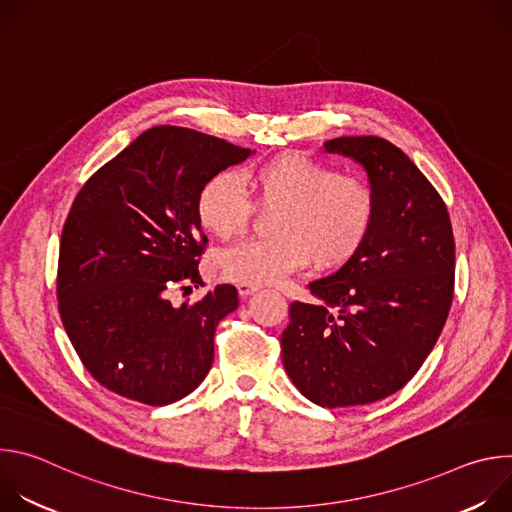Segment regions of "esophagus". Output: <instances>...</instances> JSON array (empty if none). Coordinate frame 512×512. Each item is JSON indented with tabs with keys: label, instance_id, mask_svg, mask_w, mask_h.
I'll return each instance as SVG.
<instances>
[{
	"label": "esophagus",
	"instance_id": "1",
	"mask_svg": "<svg viewBox=\"0 0 512 512\" xmlns=\"http://www.w3.org/2000/svg\"><path fill=\"white\" fill-rule=\"evenodd\" d=\"M259 287L257 285H249V283H239V294L243 296V298H247V296H251V294H255Z\"/></svg>",
	"mask_w": 512,
	"mask_h": 512
}]
</instances>
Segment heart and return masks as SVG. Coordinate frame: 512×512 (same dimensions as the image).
I'll use <instances>...</instances> for the list:
<instances>
[{
    "label": "heart",
    "mask_w": 512,
    "mask_h": 512,
    "mask_svg": "<svg viewBox=\"0 0 512 512\" xmlns=\"http://www.w3.org/2000/svg\"><path fill=\"white\" fill-rule=\"evenodd\" d=\"M255 200L275 208L271 239H249L223 251L221 269L237 281L265 285L306 267L346 265L367 243L377 216L373 186L306 154H279L243 172ZM200 225L218 239L243 235L253 202L233 172H216L196 194Z\"/></svg>",
    "instance_id": "obj_1"
}]
</instances>
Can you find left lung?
Masks as SVG:
<instances>
[{
  "label": "left lung",
  "instance_id": "1",
  "mask_svg": "<svg viewBox=\"0 0 512 512\" xmlns=\"http://www.w3.org/2000/svg\"><path fill=\"white\" fill-rule=\"evenodd\" d=\"M324 148L362 164L377 196L367 243L310 283L318 302L291 304L281 334L289 379L334 409L385 399L419 371L450 314L456 243L442 196L397 145L360 135Z\"/></svg>",
  "mask_w": 512,
  "mask_h": 512
}]
</instances>
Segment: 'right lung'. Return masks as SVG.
Returning <instances> with one entry per match:
<instances>
[{
	"label": "right lung",
	"instance_id": "add662e5",
	"mask_svg": "<svg viewBox=\"0 0 512 512\" xmlns=\"http://www.w3.org/2000/svg\"><path fill=\"white\" fill-rule=\"evenodd\" d=\"M249 156L214 135L160 125L79 190L60 237L58 312L105 389L170 405L208 375L214 330L237 310V289L218 285L178 308L170 296L202 285L198 263L208 239L196 216L200 186Z\"/></svg>",
	"mask_w": 512,
	"mask_h": 512
}]
</instances>
